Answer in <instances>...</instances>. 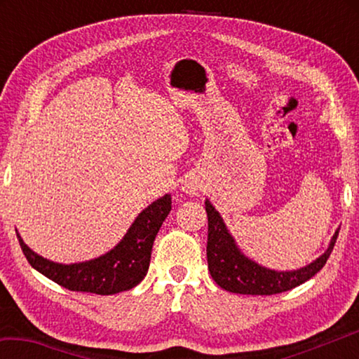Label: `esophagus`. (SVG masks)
<instances>
[{"instance_id":"1","label":"esophagus","mask_w":359,"mask_h":359,"mask_svg":"<svg viewBox=\"0 0 359 359\" xmlns=\"http://www.w3.org/2000/svg\"><path fill=\"white\" fill-rule=\"evenodd\" d=\"M184 190L188 194H198V193H201V190H203V184L196 179H190L188 182H185Z\"/></svg>"}]
</instances>
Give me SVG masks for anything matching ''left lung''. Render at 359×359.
I'll list each match as a JSON object with an SVG mask.
<instances>
[{
    "mask_svg": "<svg viewBox=\"0 0 359 359\" xmlns=\"http://www.w3.org/2000/svg\"><path fill=\"white\" fill-rule=\"evenodd\" d=\"M205 212H208V264L210 276L218 287L236 294H261L269 296L293 290L301 283L312 278L321 267L326 264L327 258L336 244L339 229L332 236L327 250L302 269L277 272L266 269L255 261L245 258L236 247L222 217L214 209L210 201L205 199Z\"/></svg>",
    "mask_w": 359,
    "mask_h": 359,
    "instance_id": "1",
    "label": "left lung"
}]
</instances>
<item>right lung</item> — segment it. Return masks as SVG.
Masks as SVG:
<instances>
[{"mask_svg": "<svg viewBox=\"0 0 359 359\" xmlns=\"http://www.w3.org/2000/svg\"><path fill=\"white\" fill-rule=\"evenodd\" d=\"M171 210L166 194L137 215L120 244L102 257L79 264H58L39 257L17 233L22 252L36 271L63 288L95 294H115L135 288L147 274L151 245L163 222Z\"/></svg>", "mask_w": 359, "mask_h": 359, "instance_id": "right-lung-1", "label": "right lung"}]
</instances>
